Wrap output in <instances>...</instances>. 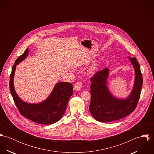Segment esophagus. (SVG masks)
<instances>
[{
	"instance_id": "1",
	"label": "esophagus",
	"mask_w": 154,
	"mask_h": 154,
	"mask_svg": "<svg viewBox=\"0 0 154 154\" xmlns=\"http://www.w3.org/2000/svg\"><path fill=\"white\" fill-rule=\"evenodd\" d=\"M81 87H82V82L81 81H78L75 84L74 89H75L77 91H79L81 90Z\"/></svg>"
}]
</instances>
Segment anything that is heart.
Returning a JSON list of instances; mask_svg holds the SVG:
<instances>
[{
	"label": "heart",
	"mask_w": 154,
	"mask_h": 154,
	"mask_svg": "<svg viewBox=\"0 0 154 154\" xmlns=\"http://www.w3.org/2000/svg\"><path fill=\"white\" fill-rule=\"evenodd\" d=\"M103 60V57H100L96 62H95L91 66H90V67L88 70V74L91 75V74L94 73L97 69L98 67L101 63Z\"/></svg>",
	"instance_id": "obj_1"
}]
</instances>
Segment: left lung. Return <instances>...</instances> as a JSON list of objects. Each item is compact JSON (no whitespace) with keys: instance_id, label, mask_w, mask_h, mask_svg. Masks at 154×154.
Returning <instances> with one entry per match:
<instances>
[{"instance_id":"1","label":"left lung","mask_w":154,"mask_h":154,"mask_svg":"<svg viewBox=\"0 0 154 154\" xmlns=\"http://www.w3.org/2000/svg\"><path fill=\"white\" fill-rule=\"evenodd\" d=\"M134 69V83L130 95L125 99L114 97L107 85L109 69L105 68L90 78L91 103L89 111L98 122H110L123 119L135 110L140 98L143 78L135 57H128Z\"/></svg>"}]
</instances>
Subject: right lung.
Returning <instances> with one entry per match:
<instances>
[{
    "mask_svg": "<svg viewBox=\"0 0 154 154\" xmlns=\"http://www.w3.org/2000/svg\"><path fill=\"white\" fill-rule=\"evenodd\" d=\"M28 48L16 60L10 75L9 88L15 104L22 116L34 122L42 125H51L57 122L63 116L69 98L73 93L71 83L62 82L56 84L49 97L38 104L23 101L17 95L14 85L16 66L28 56Z\"/></svg>",
    "mask_w": 154,
    "mask_h": 154,
    "instance_id": "add662e5",
    "label": "right lung"
}]
</instances>
